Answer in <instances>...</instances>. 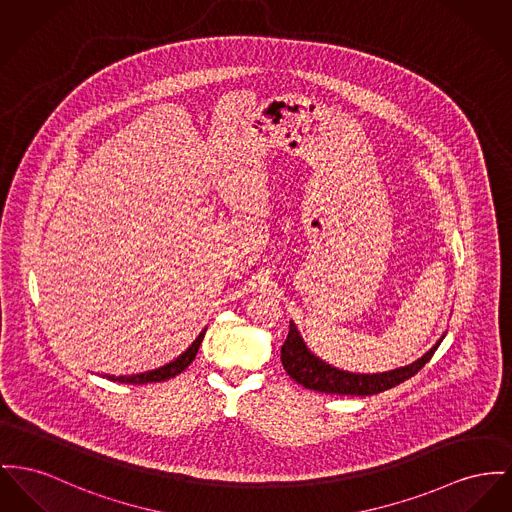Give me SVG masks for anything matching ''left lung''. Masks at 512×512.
<instances>
[{
  "instance_id": "1",
  "label": "left lung",
  "mask_w": 512,
  "mask_h": 512,
  "mask_svg": "<svg viewBox=\"0 0 512 512\" xmlns=\"http://www.w3.org/2000/svg\"><path fill=\"white\" fill-rule=\"evenodd\" d=\"M443 340L444 334L427 353H423L417 361L404 367L384 371V373H349V371H341L338 367H332L330 363L316 357L308 349L297 324L291 320L287 340L281 347V363L287 375L291 376L295 382L303 384L308 390H316L324 394H340V396H373L378 392L390 390L415 375L421 367H425V363L433 357V353L437 351V347Z\"/></svg>"
}]
</instances>
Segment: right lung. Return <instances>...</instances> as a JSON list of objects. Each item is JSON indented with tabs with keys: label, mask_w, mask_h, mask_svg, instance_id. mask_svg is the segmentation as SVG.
Masks as SVG:
<instances>
[{
	"label": "right lung",
	"mask_w": 512,
	"mask_h": 512,
	"mask_svg": "<svg viewBox=\"0 0 512 512\" xmlns=\"http://www.w3.org/2000/svg\"><path fill=\"white\" fill-rule=\"evenodd\" d=\"M205 330H207V328H204V330L200 332V336L192 341V345H190L186 351H182L176 359H172L171 363H167V365H163V367H159V369L145 371V373H137V375L104 376L110 378V380H114V382H124V384H149V382H163V380L174 378V376L180 375V373L196 359L198 349H200L202 340H204Z\"/></svg>",
	"instance_id": "right-lung-1"
}]
</instances>
